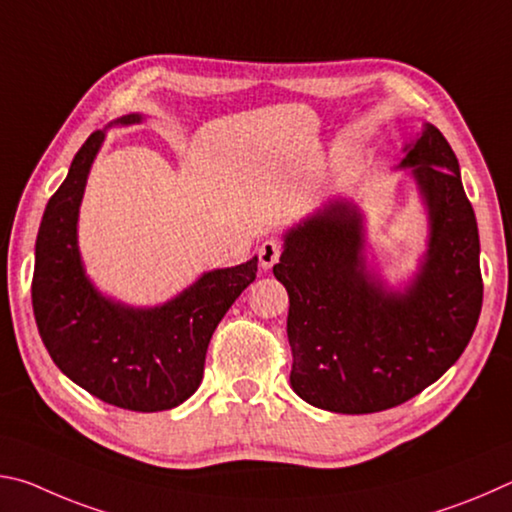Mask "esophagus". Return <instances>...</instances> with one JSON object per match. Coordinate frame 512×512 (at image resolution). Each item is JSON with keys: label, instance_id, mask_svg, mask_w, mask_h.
Wrapping results in <instances>:
<instances>
[{"label": "esophagus", "instance_id": "1", "mask_svg": "<svg viewBox=\"0 0 512 512\" xmlns=\"http://www.w3.org/2000/svg\"><path fill=\"white\" fill-rule=\"evenodd\" d=\"M280 255H282V246H280V241H275V239H266L264 244L257 248L259 266H262L264 271H268V268H271L277 259H280Z\"/></svg>", "mask_w": 512, "mask_h": 512}]
</instances>
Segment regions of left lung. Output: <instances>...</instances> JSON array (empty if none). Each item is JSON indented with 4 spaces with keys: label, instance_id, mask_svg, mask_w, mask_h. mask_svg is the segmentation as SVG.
<instances>
[{
    "label": "left lung",
    "instance_id": "1",
    "mask_svg": "<svg viewBox=\"0 0 512 512\" xmlns=\"http://www.w3.org/2000/svg\"><path fill=\"white\" fill-rule=\"evenodd\" d=\"M402 151L395 169L409 173L427 216L402 282L368 255V216L352 196L329 198L282 235L273 275L289 293V379L318 409L359 415L411 400L454 366L481 314L479 228L452 146L422 124Z\"/></svg>",
    "mask_w": 512,
    "mask_h": 512
}]
</instances>
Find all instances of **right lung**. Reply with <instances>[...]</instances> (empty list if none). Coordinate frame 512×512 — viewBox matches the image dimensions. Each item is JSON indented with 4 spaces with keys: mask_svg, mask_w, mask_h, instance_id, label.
Instances as JSON below:
<instances>
[{
    "mask_svg": "<svg viewBox=\"0 0 512 512\" xmlns=\"http://www.w3.org/2000/svg\"><path fill=\"white\" fill-rule=\"evenodd\" d=\"M142 121V112L110 121L74 155L42 214L31 298L42 343L63 375L119 409L153 413L183 404L201 386L207 345L255 280L257 257L205 271L160 305H126L92 282L79 248L85 185L108 128Z\"/></svg>",
    "mask_w": 512,
    "mask_h": 512,
    "instance_id": "add662e5",
    "label": "right lung"
}]
</instances>
